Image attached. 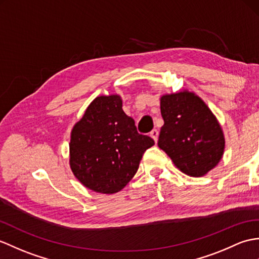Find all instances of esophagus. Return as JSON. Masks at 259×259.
Returning a JSON list of instances; mask_svg holds the SVG:
<instances>
[{
    "mask_svg": "<svg viewBox=\"0 0 259 259\" xmlns=\"http://www.w3.org/2000/svg\"><path fill=\"white\" fill-rule=\"evenodd\" d=\"M150 136H151L152 139L157 142L158 141V136H159V131L157 129H153L151 132H150Z\"/></svg>",
    "mask_w": 259,
    "mask_h": 259,
    "instance_id": "34e87169",
    "label": "esophagus"
}]
</instances>
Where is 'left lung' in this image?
I'll return each instance as SVG.
<instances>
[{
	"instance_id": "1",
	"label": "left lung",
	"mask_w": 259,
	"mask_h": 259,
	"mask_svg": "<svg viewBox=\"0 0 259 259\" xmlns=\"http://www.w3.org/2000/svg\"><path fill=\"white\" fill-rule=\"evenodd\" d=\"M164 120L158 146L173 163L191 177H203L218 165L224 152L223 132L212 111L194 94L161 97Z\"/></svg>"
}]
</instances>
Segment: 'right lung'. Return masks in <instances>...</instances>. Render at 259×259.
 I'll return each instance as SVG.
<instances>
[{
  "instance_id": "obj_1",
  "label": "right lung",
  "mask_w": 259,
  "mask_h": 259,
  "mask_svg": "<svg viewBox=\"0 0 259 259\" xmlns=\"http://www.w3.org/2000/svg\"><path fill=\"white\" fill-rule=\"evenodd\" d=\"M153 144L152 138L137 131L119 96H100L71 131V171L86 188L116 193L134 178L143 153Z\"/></svg>"
}]
</instances>
